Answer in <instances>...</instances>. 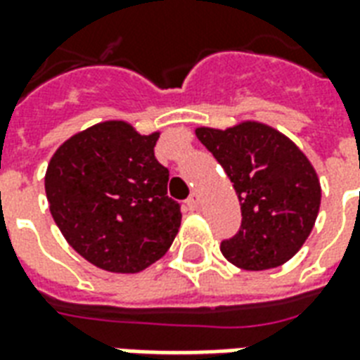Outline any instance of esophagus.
Returning <instances> with one entry per match:
<instances>
[{"instance_id": "obj_1", "label": "esophagus", "mask_w": 360, "mask_h": 360, "mask_svg": "<svg viewBox=\"0 0 360 360\" xmlns=\"http://www.w3.org/2000/svg\"><path fill=\"white\" fill-rule=\"evenodd\" d=\"M200 205V194L198 192H192L191 196H188V200H186V207L191 211H196L198 210Z\"/></svg>"}]
</instances>
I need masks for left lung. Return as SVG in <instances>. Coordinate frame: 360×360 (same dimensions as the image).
Listing matches in <instances>:
<instances>
[{
    "label": "left lung",
    "mask_w": 360,
    "mask_h": 360,
    "mask_svg": "<svg viewBox=\"0 0 360 360\" xmlns=\"http://www.w3.org/2000/svg\"><path fill=\"white\" fill-rule=\"evenodd\" d=\"M196 137L234 183L241 205L238 234L221 243L226 260L259 271L292 259L319 213L311 162L281 131L253 120L226 130L202 126Z\"/></svg>",
    "instance_id": "8db88e82"
}]
</instances>
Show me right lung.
<instances>
[{"mask_svg": "<svg viewBox=\"0 0 360 360\" xmlns=\"http://www.w3.org/2000/svg\"><path fill=\"white\" fill-rule=\"evenodd\" d=\"M158 137L105 120L71 136L49 162L52 219L77 253L101 270H145L177 236L181 205L168 196L169 172L155 156Z\"/></svg>", "mask_w": 360, "mask_h": 360, "instance_id": "1", "label": "right lung"}]
</instances>
